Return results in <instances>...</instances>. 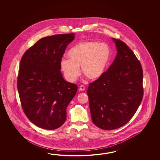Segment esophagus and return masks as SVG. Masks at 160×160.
Returning <instances> with one entry per match:
<instances>
[{
	"instance_id": "34e87169",
	"label": "esophagus",
	"mask_w": 160,
	"mask_h": 160,
	"mask_svg": "<svg viewBox=\"0 0 160 160\" xmlns=\"http://www.w3.org/2000/svg\"><path fill=\"white\" fill-rule=\"evenodd\" d=\"M79 90H80V91H84L85 90V87L84 86L81 85V86L79 87Z\"/></svg>"
}]
</instances>
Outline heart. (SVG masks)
I'll return each instance as SVG.
<instances>
[{"mask_svg": "<svg viewBox=\"0 0 160 160\" xmlns=\"http://www.w3.org/2000/svg\"><path fill=\"white\" fill-rule=\"evenodd\" d=\"M68 58L60 62L61 70L66 79L75 82L79 75V68L88 79L100 78L105 72L111 56V50L106 43L88 41L76 44L69 50Z\"/></svg>", "mask_w": 160, "mask_h": 160, "instance_id": "b5f03b06", "label": "heart"}]
</instances>
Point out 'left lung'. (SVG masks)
I'll list each match as a JSON object with an SVG mask.
<instances>
[{
	"label": "left lung",
	"instance_id": "obj_1",
	"mask_svg": "<svg viewBox=\"0 0 160 160\" xmlns=\"http://www.w3.org/2000/svg\"><path fill=\"white\" fill-rule=\"evenodd\" d=\"M117 55L100 78L89 84L87 94L92 122L104 130L125 125L136 113L143 97V72L133 51L112 38Z\"/></svg>",
	"mask_w": 160,
	"mask_h": 160
}]
</instances>
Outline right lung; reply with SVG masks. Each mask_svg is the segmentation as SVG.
<instances>
[{
	"label": "right lung",
	"mask_w": 160,
	"mask_h": 160,
	"mask_svg": "<svg viewBox=\"0 0 160 160\" xmlns=\"http://www.w3.org/2000/svg\"><path fill=\"white\" fill-rule=\"evenodd\" d=\"M75 34L43 38L23 55L17 87L26 116L42 129H58L65 123L66 109L77 92V85L66 81L60 62Z\"/></svg>",
	"instance_id": "1"
}]
</instances>
